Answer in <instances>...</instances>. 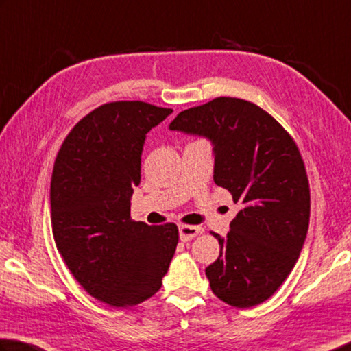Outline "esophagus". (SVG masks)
Wrapping results in <instances>:
<instances>
[{
    "instance_id": "esophagus-1",
    "label": "esophagus",
    "mask_w": 351,
    "mask_h": 351,
    "mask_svg": "<svg viewBox=\"0 0 351 351\" xmlns=\"http://www.w3.org/2000/svg\"><path fill=\"white\" fill-rule=\"evenodd\" d=\"M199 232H201V228L196 226H180V239L182 242L192 241Z\"/></svg>"
}]
</instances>
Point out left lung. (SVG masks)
Wrapping results in <instances>:
<instances>
[{
    "instance_id": "obj_1",
    "label": "left lung",
    "mask_w": 351,
    "mask_h": 351,
    "mask_svg": "<svg viewBox=\"0 0 351 351\" xmlns=\"http://www.w3.org/2000/svg\"><path fill=\"white\" fill-rule=\"evenodd\" d=\"M170 130L208 139L216 186L241 208L206 269L221 301L248 308L269 299L295 267L310 221V189L298 145L256 104L215 98L181 112Z\"/></svg>"
}]
</instances>
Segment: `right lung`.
<instances>
[{
  "mask_svg": "<svg viewBox=\"0 0 351 351\" xmlns=\"http://www.w3.org/2000/svg\"><path fill=\"white\" fill-rule=\"evenodd\" d=\"M171 112L143 101L101 106L73 127L55 159L50 219L56 248L88 295L112 307L154 296L176 250L175 224L130 219L145 135Z\"/></svg>",
  "mask_w": 351,
  "mask_h": 351,
  "instance_id": "add662e5",
  "label": "right lung"
}]
</instances>
